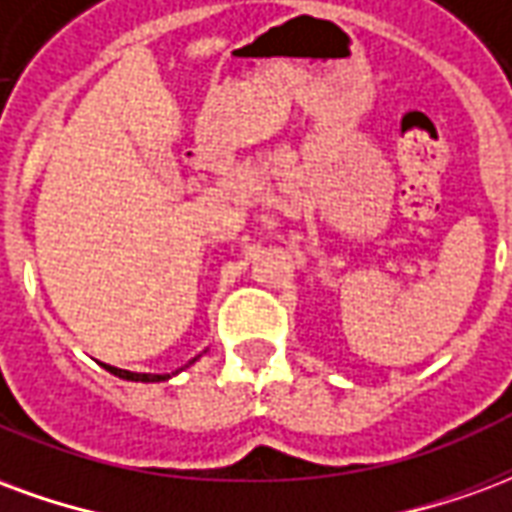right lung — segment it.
<instances>
[{"label": "right lung", "mask_w": 512, "mask_h": 512, "mask_svg": "<svg viewBox=\"0 0 512 512\" xmlns=\"http://www.w3.org/2000/svg\"><path fill=\"white\" fill-rule=\"evenodd\" d=\"M191 362H197V356H194ZM104 367L109 370V373H112V376L126 378V381H142V384H156V381H167L169 378V373H164V376H156V373H131V370H120V367H112V365H104Z\"/></svg>", "instance_id": "right-lung-1"}]
</instances>
